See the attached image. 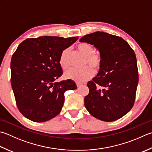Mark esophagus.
<instances>
[{"label":"esophagus","instance_id":"34e87169","mask_svg":"<svg viewBox=\"0 0 152 152\" xmlns=\"http://www.w3.org/2000/svg\"><path fill=\"white\" fill-rule=\"evenodd\" d=\"M76 86H77V87L79 88L80 86H82V84H80V83H79V82H76Z\"/></svg>","mask_w":152,"mask_h":152}]
</instances>
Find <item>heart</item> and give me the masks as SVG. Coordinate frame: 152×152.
I'll use <instances>...</instances> for the list:
<instances>
[{
  "label": "heart",
  "instance_id": "heart-1",
  "mask_svg": "<svg viewBox=\"0 0 152 152\" xmlns=\"http://www.w3.org/2000/svg\"><path fill=\"white\" fill-rule=\"evenodd\" d=\"M77 49L86 57V64H89L96 70L99 68L102 58L99 55L94 53L93 46L88 43H81L78 45ZM70 53V48H66L62 50L59 57V64L63 70H66L70 66L68 61ZM91 67L86 66L82 69H70L65 73V77L77 82H84L94 75V71Z\"/></svg>",
  "mask_w": 152,
  "mask_h": 152
}]
</instances>
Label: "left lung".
<instances>
[{
	"instance_id": "obj_1",
	"label": "left lung",
	"mask_w": 152,
	"mask_h": 152,
	"mask_svg": "<svg viewBox=\"0 0 152 152\" xmlns=\"http://www.w3.org/2000/svg\"><path fill=\"white\" fill-rule=\"evenodd\" d=\"M80 41L94 45L102 58L97 76L87 84L90 91L84 97L85 107L99 120L119 119L134 103L138 84L134 52L122 37L103 31L86 35Z\"/></svg>"
}]
</instances>
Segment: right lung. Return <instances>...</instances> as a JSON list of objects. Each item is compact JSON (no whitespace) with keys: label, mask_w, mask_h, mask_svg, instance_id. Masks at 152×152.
<instances>
[{"label":"right lung","mask_w":152,"mask_h":152,"mask_svg":"<svg viewBox=\"0 0 152 152\" xmlns=\"http://www.w3.org/2000/svg\"><path fill=\"white\" fill-rule=\"evenodd\" d=\"M78 39L42 36L27 39L18 47L11 59V85L18 108L27 118L42 123L55 117L64 92L77 88L71 80L55 81L62 74V51Z\"/></svg>","instance_id":"obj_1"}]
</instances>
